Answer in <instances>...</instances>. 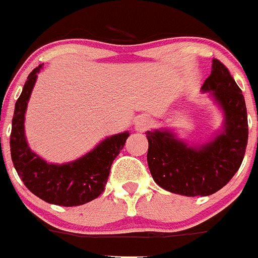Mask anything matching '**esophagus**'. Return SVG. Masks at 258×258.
<instances>
[{"instance_id": "1", "label": "esophagus", "mask_w": 258, "mask_h": 258, "mask_svg": "<svg viewBox=\"0 0 258 258\" xmlns=\"http://www.w3.org/2000/svg\"><path fill=\"white\" fill-rule=\"evenodd\" d=\"M152 125L151 119L148 116H139L136 120V131L137 132H146L147 129H149Z\"/></svg>"}]
</instances>
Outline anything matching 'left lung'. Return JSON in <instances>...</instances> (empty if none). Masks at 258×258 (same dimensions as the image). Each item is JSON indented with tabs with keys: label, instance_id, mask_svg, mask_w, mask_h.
<instances>
[{
	"label": "left lung",
	"instance_id": "left-lung-1",
	"mask_svg": "<svg viewBox=\"0 0 258 258\" xmlns=\"http://www.w3.org/2000/svg\"><path fill=\"white\" fill-rule=\"evenodd\" d=\"M210 92L224 114L222 132L210 142L190 147L173 132H147L148 167L157 185L183 196H208L227 185L241 167L248 141L243 94L220 60L201 86Z\"/></svg>",
	"mask_w": 258,
	"mask_h": 258
}]
</instances>
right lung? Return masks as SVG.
<instances>
[{"mask_svg": "<svg viewBox=\"0 0 258 258\" xmlns=\"http://www.w3.org/2000/svg\"><path fill=\"white\" fill-rule=\"evenodd\" d=\"M39 66L28 76L15 104L10 148L15 170L24 185L41 200L60 207H77L99 198L105 190L110 168L125 146L127 132L107 137L91 152L73 162L54 164L34 153L25 138V112L36 82Z\"/></svg>", "mask_w": 258, "mask_h": 258, "instance_id": "add662e5", "label": "right lung"}]
</instances>
